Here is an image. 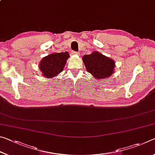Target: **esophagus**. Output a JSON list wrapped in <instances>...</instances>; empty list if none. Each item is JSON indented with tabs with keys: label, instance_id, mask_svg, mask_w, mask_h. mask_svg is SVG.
I'll return each instance as SVG.
<instances>
[{
	"label": "esophagus",
	"instance_id": "esophagus-1",
	"mask_svg": "<svg viewBox=\"0 0 155 155\" xmlns=\"http://www.w3.org/2000/svg\"><path fill=\"white\" fill-rule=\"evenodd\" d=\"M72 54H79V53H78V52L77 51H72Z\"/></svg>",
	"mask_w": 155,
	"mask_h": 155
}]
</instances>
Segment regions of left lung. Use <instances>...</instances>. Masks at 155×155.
Wrapping results in <instances>:
<instances>
[{"label": "left lung", "instance_id": "left-lung-1", "mask_svg": "<svg viewBox=\"0 0 155 155\" xmlns=\"http://www.w3.org/2000/svg\"><path fill=\"white\" fill-rule=\"evenodd\" d=\"M83 61L87 72L91 73L96 79L106 78L114 73L115 62L98 52L85 54Z\"/></svg>", "mask_w": 155, "mask_h": 155}]
</instances>
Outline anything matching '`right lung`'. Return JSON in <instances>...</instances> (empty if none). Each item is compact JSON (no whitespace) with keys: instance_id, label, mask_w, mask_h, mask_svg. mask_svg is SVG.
Returning a JSON list of instances; mask_svg holds the SVG:
<instances>
[{"instance_id":"obj_1","label":"right lung","mask_w":155,"mask_h":155,"mask_svg":"<svg viewBox=\"0 0 155 155\" xmlns=\"http://www.w3.org/2000/svg\"><path fill=\"white\" fill-rule=\"evenodd\" d=\"M69 57V53L65 52L52 53L44 57L40 64V69L44 77L52 78L61 72Z\"/></svg>"}]
</instances>
